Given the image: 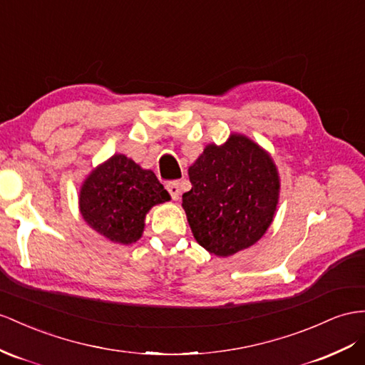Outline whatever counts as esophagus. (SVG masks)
<instances>
[{
	"label": "esophagus",
	"mask_w": 365,
	"mask_h": 365,
	"mask_svg": "<svg viewBox=\"0 0 365 365\" xmlns=\"http://www.w3.org/2000/svg\"><path fill=\"white\" fill-rule=\"evenodd\" d=\"M166 190H168V192L171 194L173 200H179V197H180V186H179V182H170V183H166Z\"/></svg>",
	"instance_id": "esophagus-1"
}]
</instances>
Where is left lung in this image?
<instances>
[{
  "label": "left lung",
  "mask_w": 365,
  "mask_h": 365,
  "mask_svg": "<svg viewBox=\"0 0 365 365\" xmlns=\"http://www.w3.org/2000/svg\"><path fill=\"white\" fill-rule=\"evenodd\" d=\"M188 174L192 188L182 207L199 245L228 257L265 235L280 182L273 158L253 140L231 134L227 143L208 145Z\"/></svg>",
  "instance_id": "left-lung-1"
}]
</instances>
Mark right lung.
<instances>
[{
	"mask_svg": "<svg viewBox=\"0 0 365 365\" xmlns=\"http://www.w3.org/2000/svg\"><path fill=\"white\" fill-rule=\"evenodd\" d=\"M170 199L153 171L115 154L83 182L80 211L92 230L114 244L129 245L142 237L148 211Z\"/></svg>",
	"mask_w": 365,
	"mask_h": 365,
	"instance_id": "1",
	"label": "right lung"
}]
</instances>
